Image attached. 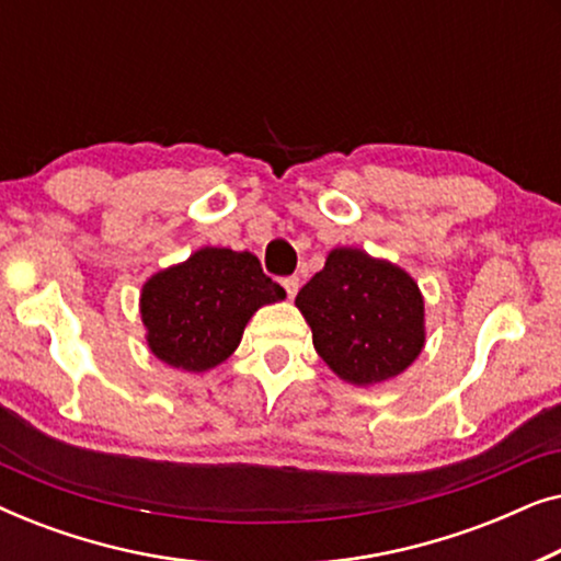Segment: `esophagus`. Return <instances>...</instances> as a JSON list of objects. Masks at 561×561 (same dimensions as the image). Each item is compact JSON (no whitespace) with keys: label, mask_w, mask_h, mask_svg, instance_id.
I'll use <instances>...</instances> for the list:
<instances>
[{"label":"esophagus","mask_w":561,"mask_h":561,"mask_svg":"<svg viewBox=\"0 0 561 561\" xmlns=\"http://www.w3.org/2000/svg\"><path fill=\"white\" fill-rule=\"evenodd\" d=\"M280 283H283V288H286L288 298H294L298 294V283H301V280H298L296 275H288V278H283Z\"/></svg>","instance_id":"esophagus-1"}]
</instances>
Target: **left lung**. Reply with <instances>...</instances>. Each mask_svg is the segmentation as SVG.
I'll return each instance as SVG.
<instances>
[{
  "instance_id": "obj_1",
  "label": "left lung",
  "mask_w": 561,
  "mask_h": 561,
  "mask_svg": "<svg viewBox=\"0 0 561 561\" xmlns=\"http://www.w3.org/2000/svg\"><path fill=\"white\" fill-rule=\"evenodd\" d=\"M319 357L352 386L401 375L426 342L424 296L388 260L336 248L296 296Z\"/></svg>"
}]
</instances>
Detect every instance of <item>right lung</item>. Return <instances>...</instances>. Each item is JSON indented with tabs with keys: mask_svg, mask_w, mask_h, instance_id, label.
Wrapping results in <instances>:
<instances>
[{
	"mask_svg": "<svg viewBox=\"0 0 561 561\" xmlns=\"http://www.w3.org/2000/svg\"><path fill=\"white\" fill-rule=\"evenodd\" d=\"M286 298L252 252L202 248L142 286L148 347L165 365L204 373L232 355L260 306Z\"/></svg>",
	"mask_w": 561,
	"mask_h": 561,
	"instance_id": "obj_1",
	"label": "right lung"
}]
</instances>
